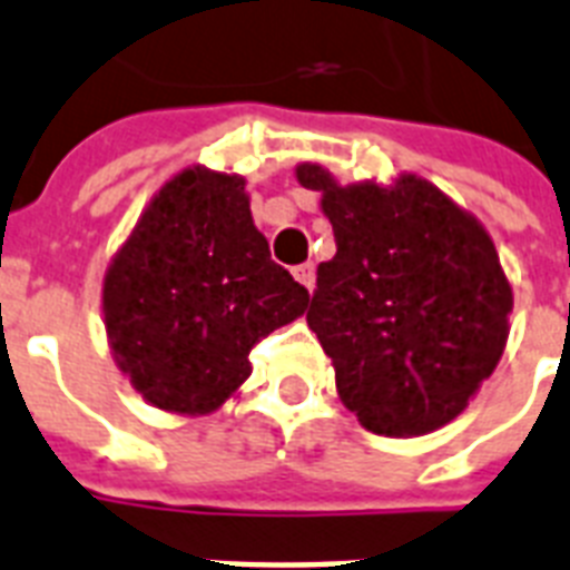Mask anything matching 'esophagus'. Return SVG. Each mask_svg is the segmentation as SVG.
Here are the masks:
<instances>
[{
  "label": "esophagus",
  "instance_id": "obj_1",
  "mask_svg": "<svg viewBox=\"0 0 570 570\" xmlns=\"http://www.w3.org/2000/svg\"><path fill=\"white\" fill-rule=\"evenodd\" d=\"M293 275H295V281L307 286V289H313V286H316V266H313V263H301V266H295Z\"/></svg>",
  "mask_w": 570,
  "mask_h": 570
}]
</instances>
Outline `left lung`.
<instances>
[{
  "label": "left lung",
  "instance_id": "8db88e82",
  "mask_svg": "<svg viewBox=\"0 0 570 570\" xmlns=\"http://www.w3.org/2000/svg\"><path fill=\"white\" fill-rule=\"evenodd\" d=\"M322 193L336 254L316 272L307 325L333 360L342 404L381 436H421L465 410L510 333L512 289L492 239L428 180Z\"/></svg>",
  "mask_w": 570,
  "mask_h": 570
}]
</instances>
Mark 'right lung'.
<instances>
[{"label":"right lung","mask_w":570,"mask_h":570,"mask_svg":"<svg viewBox=\"0 0 570 570\" xmlns=\"http://www.w3.org/2000/svg\"><path fill=\"white\" fill-rule=\"evenodd\" d=\"M307 301L254 228L245 180L187 169L157 193L110 263L105 325L146 401L210 413L252 374L248 354Z\"/></svg>","instance_id":"add662e5"}]
</instances>
